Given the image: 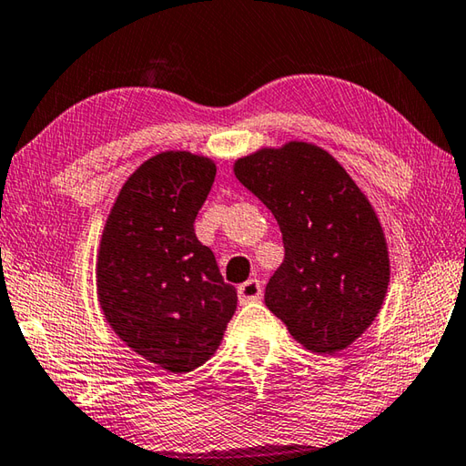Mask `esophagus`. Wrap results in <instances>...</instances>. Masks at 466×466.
<instances>
[{"label": "esophagus", "mask_w": 466, "mask_h": 466, "mask_svg": "<svg viewBox=\"0 0 466 466\" xmlns=\"http://www.w3.org/2000/svg\"><path fill=\"white\" fill-rule=\"evenodd\" d=\"M260 295H262V285L258 279H248L247 283H242L238 287V299L242 303L257 301V299H260Z\"/></svg>", "instance_id": "obj_1"}]
</instances>
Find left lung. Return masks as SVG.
<instances>
[{
    "mask_svg": "<svg viewBox=\"0 0 466 466\" xmlns=\"http://www.w3.org/2000/svg\"><path fill=\"white\" fill-rule=\"evenodd\" d=\"M234 173L281 228L285 258L267 283V308L308 350H344L373 324L389 285L387 242L365 193L308 142L262 148Z\"/></svg>",
    "mask_w": 466,
    "mask_h": 466,
    "instance_id": "left-lung-1",
    "label": "left lung"
}]
</instances>
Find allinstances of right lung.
<instances>
[{"label": "right lung", "instance_id": "right-lung-1", "mask_svg": "<svg viewBox=\"0 0 466 466\" xmlns=\"http://www.w3.org/2000/svg\"><path fill=\"white\" fill-rule=\"evenodd\" d=\"M216 165L160 152L130 175L109 211L97 257V298L114 332L168 373L216 352L238 295L193 224Z\"/></svg>", "mask_w": 466, "mask_h": 466}]
</instances>
